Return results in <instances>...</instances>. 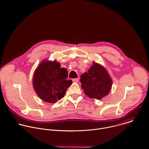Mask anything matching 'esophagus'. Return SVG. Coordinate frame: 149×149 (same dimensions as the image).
<instances>
[{"instance_id": "esophagus-1", "label": "esophagus", "mask_w": 149, "mask_h": 149, "mask_svg": "<svg viewBox=\"0 0 149 149\" xmlns=\"http://www.w3.org/2000/svg\"><path fill=\"white\" fill-rule=\"evenodd\" d=\"M72 81L74 82H78L79 81V78H74L72 79Z\"/></svg>"}]
</instances>
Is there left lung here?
I'll use <instances>...</instances> for the list:
<instances>
[{"mask_svg": "<svg viewBox=\"0 0 149 149\" xmlns=\"http://www.w3.org/2000/svg\"><path fill=\"white\" fill-rule=\"evenodd\" d=\"M81 87L85 93L90 98L101 100L109 93L112 85V79L102 65L93 62L88 72L81 75Z\"/></svg>", "mask_w": 149, "mask_h": 149, "instance_id": "left-lung-1", "label": "left lung"}]
</instances>
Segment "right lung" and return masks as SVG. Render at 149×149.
<instances>
[{
    "instance_id": "right-lung-1",
    "label": "right lung",
    "mask_w": 149,
    "mask_h": 149,
    "mask_svg": "<svg viewBox=\"0 0 149 149\" xmlns=\"http://www.w3.org/2000/svg\"><path fill=\"white\" fill-rule=\"evenodd\" d=\"M60 67V64L56 61H43L34 72L33 86L44 101L56 103L64 96L66 90L72 84L71 80L67 79V70Z\"/></svg>"
}]
</instances>
